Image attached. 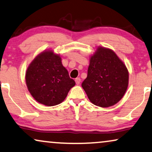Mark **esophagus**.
<instances>
[{
    "label": "esophagus",
    "instance_id": "esophagus-1",
    "mask_svg": "<svg viewBox=\"0 0 152 152\" xmlns=\"http://www.w3.org/2000/svg\"><path fill=\"white\" fill-rule=\"evenodd\" d=\"M75 82H76V84H77V85H79L80 84V82H81V79L80 78H76L75 79Z\"/></svg>",
    "mask_w": 152,
    "mask_h": 152
}]
</instances>
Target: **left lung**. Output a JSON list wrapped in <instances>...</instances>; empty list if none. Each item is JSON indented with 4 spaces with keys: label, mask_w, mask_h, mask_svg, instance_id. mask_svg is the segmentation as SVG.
I'll list each match as a JSON object with an SVG mask.
<instances>
[{
    "label": "left lung",
    "mask_w": 152,
    "mask_h": 152,
    "mask_svg": "<svg viewBox=\"0 0 152 152\" xmlns=\"http://www.w3.org/2000/svg\"><path fill=\"white\" fill-rule=\"evenodd\" d=\"M129 84L125 64L111 49L99 46L90 58L87 77L82 86L89 100L100 107H109L124 96Z\"/></svg>",
    "instance_id": "8db88e82"
}]
</instances>
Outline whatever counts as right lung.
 Segmentation results:
<instances>
[{
	"mask_svg": "<svg viewBox=\"0 0 152 152\" xmlns=\"http://www.w3.org/2000/svg\"><path fill=\"white\" fill-rule=\"evenodd\" d=\"M26 82L35 100L48 107L61 103L75 85L62 65L61 57L50 50L42 52L31 62Z\"/></svg>",
	"mask_w": 152,
	"mask_h": 152,
	"instance_id": "right-lung-1",
	"label": "right lung"
}]
</instances>
